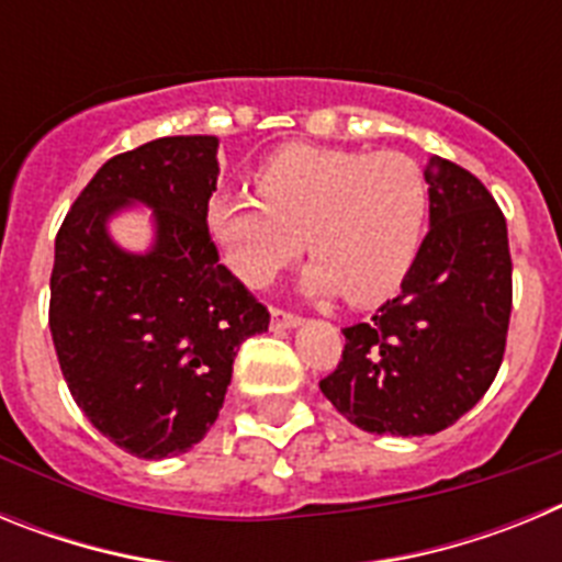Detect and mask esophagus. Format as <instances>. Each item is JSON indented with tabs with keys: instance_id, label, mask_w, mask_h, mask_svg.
<instances>
[{
	"instance_id": "obj_1",
	"label": "esophagus",
	"mask_w": 562,
	"mask_h": 562,
	"mask_svg": "<svg viewBox=\"0 0 562 562\" xmlns=\"http://www.w3.org/2000/svg\"><path fill=\"white\" fill-rule=\"evenodd\" d=\"M270 321H272V329H295V326L304 324L297 315H292V312H284V310H276V306L270 310Z\"/></svg>"
}]
</instances>
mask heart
I'll use <instances>...</instances> for the list:
<instances>
[{
    "label": "heart",
    "mask_w": 562,
    "mask_h": 562,
    "mask_svg": "<svg viewBox=\"0 0 562 562\" xmlns=\"http://www.w3.org/2000/svg\"><path fill=\"white\" fill-rule=\"evenodd\" d=\"M252 186L258 200L220 193L205 207L213 245L245 284L267 286L306 245V295L371 306L416 265L430 191L408 154L290 143L261 160Z\"/></svg>",
    "instance_id": "obj_1"
}]
</instances>
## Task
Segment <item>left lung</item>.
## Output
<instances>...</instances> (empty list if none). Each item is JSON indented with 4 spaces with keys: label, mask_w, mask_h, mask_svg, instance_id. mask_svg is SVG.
I'll return each mask as SVG.
<instances>
[{
    "label": "left lung",
    "mask_w": 562,
    "mask_h": 562,
    "mask_svg": "<svg viewBox=\"0 0 562 562\" xmlns=\"http://www.w3.org/2000/svg\"><path fill=\"white\" fill-rule=\"evenodd\" d=\"M430 231L402 292L342 329V360L321 391L369 434L450 428L493 385L513 312L506 220L473 173L430 157Z\"/></svg>",
    "instance_id": "obj_1"
}]
</instances>
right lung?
<instances>
[{
  "instance_id": "1",
  "label": "right lung",
  "mask_w": 562,
  "mask_h": 562,
  "mask_svg": "<svg viewBox=\"0 0 562 562\" xmlns=\"http://www.w3.org/2000/svg\"><path fill=\"white\" fill-rule=\"evenodd\" d=\"M211 134L160 137L103 162L56 236L49 331L69 394L137 459H168L205 439L233 360L270 312L220 265L205 207L220 177ZM153 207L155 241L123 251L112 215Z\"/></svg>"
}]
</instances>
